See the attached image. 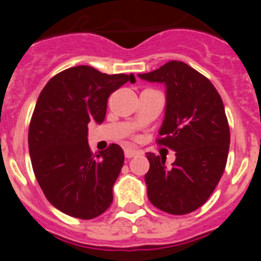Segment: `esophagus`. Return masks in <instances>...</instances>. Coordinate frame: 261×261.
Wrapping results in <instances>:
<instances>
[{
	"label": "esophagus",
	"mask_w": 261,
	"mask_h": 261,
	"mask_svg": "<svg viewBox=\"0 0 261 261\" xmlns=\"http://www.w3.org/2000/svg\"><path fill=\"white\" fill-rule=\"evenodd\" d=\"M138 154H139L138 150L131 149V147H128V149H126V150H125V156L127 158V159H131V158L136 156V155H138Z\"/></svg>",
	"instance_id": "34e87169"
}]
</instances>
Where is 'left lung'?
<instances>
[{
    "mask_svg": "<svg viewBox=\"0 0 261 261\" xmlns=\"http://www.w3.org/2000/svg\"><path fill=\"white\" fill-rule=\"evenodd\" d=\"M138 77L164 84L163 138L158 143L175 151L170 167L164 158L146 154L147 198L170 215L193 212L210 198L227 162L230 128L222 99L204 75L178 60Z\"/></svg>",
    "mask_w": 261,
    "mask_h": 261,
    "instance_id": "8db88e82",
    "label": "left lung"
}]
</instances>
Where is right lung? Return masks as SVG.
Returning a JSON list of instances; mask_svg holds the SVG:
<instances>
[{
    "mask_svg": "<svg viewBox=\"0 0 261 261\" xmlns=\"http://www.w3.org/2000/svg\"><path fill=\"white\" fill-rule=\"evenodd\" d=\"M133 74H106L89 65L53 77L36 101L29 127V151L39 186L60 212L81 220L102 215L125 155L117 144L92 154L88 123H102L107 98Z\"/></svg>",
    "mask_w": 261,
    "mask_h": 261,
    "instance_id": "right-lung-1",
    "label": "right lung"
}]
</instances>
